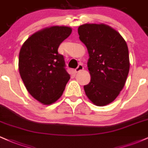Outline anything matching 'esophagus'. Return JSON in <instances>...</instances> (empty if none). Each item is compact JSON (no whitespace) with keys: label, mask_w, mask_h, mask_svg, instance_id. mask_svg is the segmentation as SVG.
Wrapping results in <instances>:
<instances>
[{"label":"esophagus","mask_w":148,"mask_h":148,"mask_svg":"<svg viewBox=\"0 0 148 148\" xmlns=\"http://www.w3.org/2000/svg\"><path fill=\"white\" fill-rule=\"evenodd\" d=\"M83 69H84V67H83L82 64H79V65L77 67V68L75 69V70H74V72H75L76 74V73L81 72V71H82Z\"/></svg>","instance_id":"34e87169"}]
</instances>
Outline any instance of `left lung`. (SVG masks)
I'll list each match as a JSON object with an SVG mask.
<instances>
[{
	"mask_svg": "<svg viewBox=\"0 0 148 148\" xmlns=\"http://www.w3.org/2000/svg\"><path fill=\"white\" fill-rule=\"evenodd\" d=\"M79 39L88 49L90 81L84 86L95 105L113 102L123 90L130 71L128 47L120 33L104 23H86L78 28Z\"/></svg>",
	"mask_w": 148,
	"mask_h": 148,
	"instance_id": "obj_1",
	"label": "left lung"
}]
</instances>
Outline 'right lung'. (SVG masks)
<instances>
[{"label":"right lung","mask_w":148,"mask_h":148,"mask_svg":"<svg viewBox=\"0 0 148 148\" xmlns=\"http://www.w3.org/2000/svg\"><path fill=\"white\" fill-rule=\"evenodd\" d=\"M68 26L47 27L27 39L18 55V71L25 88L40 103L50 105L62 96L70 79L59 46L72 33Z\"/></svg>","instance_id":"1"}]
</instances>
